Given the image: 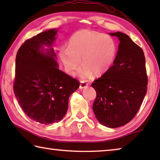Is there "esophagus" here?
I'll use <instances>...</instances> for the list:
<instances>
[{
  "mask_svg": "<svg viewBox=\"0 0 160 160\" xmlns=\"http://www.w3.org/2000/svg\"><path fill=\"white\" fill-rule=\"evenodd\" d=\"M88 84L86 83L85 82H83V81H81L80 82V87L79 88L80 89V90H82V89H84V88H88Z\"/></svg>",
  "mask_w": 160,
  "mask_h": 160,
  "instance_id": "1",
  "label": "esophagus"
}]
</instances>
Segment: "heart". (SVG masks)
<instances>
[{
  "mask_svg": "<svg viewBox=\"0 0 160 160\" xmlns=\"http://www.w3.org/2000/svg\"><path fill=\"white\" fill-rule=\"evenodd\" d=\"M116 55V45L109 35L82 29L72 35L68 47L59 51V57L68 73L74 75L78 71L82 80L104 74L112 66Z\"/></svg>",
  "mask_w": 160,
  "mask_h": 160,
  "instance_id": "1",
  "label": "heart"
}]
</instances>
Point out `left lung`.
<instances>
[{"label": "left lung", "instance_id": "left-lung-1", "mask_svg": "<svg viewBox=\"0 0 160 160\" xmlns=\"http://www.w3.org/2000/svg\"><path fill=\"white\" fill-rule=\"evenodd\" d=\"M109 34L118 38V50L113 66L92 84L97 92L92 109L100 123L114 128L128 123L138 112L148 77L142 48L122 32Z\"/></svg>", "mask_w": 160, "mask_h": 160}]
</instances>
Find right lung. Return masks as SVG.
Returning a JSON list of instances; mask_svg holds the SVG:
<instances>
[{"label": "right lung", "mask_w": 160, "mask_h": 160, "mask_svg": "<svg viewBox=\"0 0 160 160\" xmlns=\"http://www.w3.org/2000/svg\"><path fill=\"white\" fill-rule=\"evenodd\" d=\"M58 29H48L26 40L15 59V95L32 120L57 123L66 115L68 99L80 82L58 69L53 48Z\"/></svg>", "instance_id": "right-lung-1"}]
</instances>
